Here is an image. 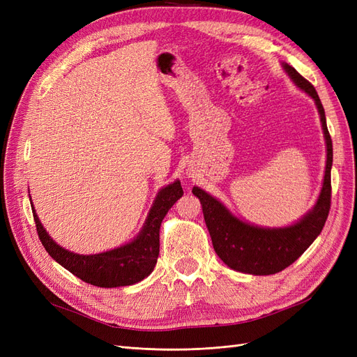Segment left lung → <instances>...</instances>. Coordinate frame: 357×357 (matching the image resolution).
<instances>
[{"label":"left lung","mask_w":357,"mask_h":357,"mask_svg":"<svg viewBox=\"0 0 357 357\" xmlns=\"http://www.w3.org/2000/svg\"><path fill=\"white\" fill-rule=\"evenodd\" d=\"M283 70L296 88L314 100L320 116L323 137L326 143V167L323 176L319 198L310 211L295 223L282 228H264L236 218L231 210L204 189L193 186L204 213L213 247L218 256L234 271L252 275H271L283 271L294 264L320 235L331 208V168H332V139L326 126L325 109L319 95L310 82L289 63H282Z\"/></svg>","instance_id":"obj_1"}]
</instances>
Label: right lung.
Wrapping results in <instances>:
<instances>
[{
	"instance_id": "1",
	"label": "right lung",
	"mask_w": 357,
	"mask_h": 357,
	"mask_svg": "<svg viewBox=\"0 0 357 357\" xmlns=\"http://www.w3.org/2000/svg\"><path fill=\"white\" fill-rule=\"evenodd\" d=\"M181 195L180 180L162 188L156 193L143 228L135 238L121 247L95 255H79L61 247L41 225L34 205H31V208L40 241L52 259L84 283L112 289L135 284L152 274L159 256L160 223Z\"/></svg>"
}]
</instances>
